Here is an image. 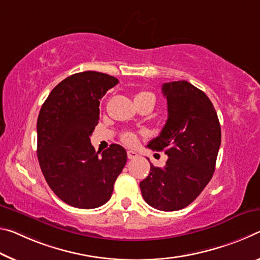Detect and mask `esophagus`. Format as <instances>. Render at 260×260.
<instances>
[{"instance_id":"1","label":"esophagus","mask_w":260,"mask_h":260,"mask_svg":"<svg viewBox=\"0 0 260 260\" xmlns=\"http://www.w3.org/2000/svg\"><path fill=\"white\" fill-rule=\"evenodd\" d=\"M139 156V154L137 151H133V150H127V157H128L129 159H134L137 158Z\"/></svg>"}]
</instances>
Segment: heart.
Wrapping results in <instances>:
<instances>
[{"instance_id": "b5f03b06", "label": "heart", "mask_w": 260, "mask_h": 260, "mask_svg": "<svg viewBox=\"0 0 260 260\" xmlns=\"http://www.w3.org/2000/svg\"><path fill=\"white\" fill-rule=\"evenodd\" d=\"M143 97H151V98H154V100H155L154 94H152L151 92H148V91L139 92L137 96H135V98H143ZM121 139H122L123 142L127 143V145H132V143L135 142V135H134V133H132V132H127V133L122 135Z\"/></svg>"}]
</instances>
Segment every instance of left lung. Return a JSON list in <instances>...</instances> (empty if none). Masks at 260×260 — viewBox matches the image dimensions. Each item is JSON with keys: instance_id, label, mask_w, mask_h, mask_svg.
<instances>
[{"instance_id": "1", "label": "left lung", "mask_w": 260, "mask_h": 260, "mask_svg": "<svg viewBox=\"0 0 260 260\" xmlns=\"http://www.w3.org/2000/svg\"><path fill=\"white\" fill-rule=\"evenodd\" d=\"M168 120L148 147L168 155L164 168L150 163L140 183L148 205L174 212L196 200L212 179L221 145V126L212 102L187 81L164 83Z\"/></svg>"}]
</instances>
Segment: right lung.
<instances>
[{
  "label": "right lung",
  "mask_w": 260,
  "mask_h": 260,
  "mask_svg": "<svg viewBox=\"0 0 260 260\" xmlns=\"http://www.w3.org/2000/svg\"><path fill=\"white\" fill-rule=\"evenodd\" d=\"M119 81L83 72L61 81L41 106L37 121V156L48 186L63 203L91 209L108 203L127 160L121 146L102 152L90 142L100 120V101Z\"/></svg>",
  "instance_id": "right-lung-1"
}]
</instances>
